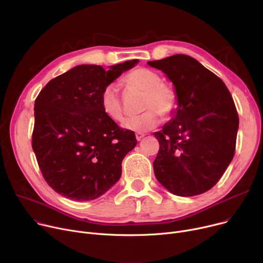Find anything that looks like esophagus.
<instances>
[{
  "label": "esophagus",
  "mask_w": 263,
  "mask_h": 263,
  "mask_svg": "<svg viewBox=\"0 0 263 263\" xmlns=\"http://www.w3.org/2000/svg\"><path fill=\"white\" fill-rule=\"evenodd\" d=\"M144 136H145V134H144V133H139V132L135 133V137H136V140H137V141H141Z\"/></svg>",
  "instance_id": "obj_1"
}]
</instances>
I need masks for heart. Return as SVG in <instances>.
<instances>
[{
    "label": "heart",
    "instance_id": "heart-1",
    "mask_svg": "<svg viewBox=\"0 0 263 263\" xmlns=\"http://www.w3.org/2000/svg\"><path fill=\"white\" fill-rule=\"evenodd\" d=\"M124 83L131 90L143 92L141 108L144 112L137 116L127 118L122 128L134 132H147L155 129L160 122V115L171 117L178 107L176 91L162 83L161 77L147 68L132 70ZM101 106L104 114L114 121L123 119V107L116 87L106 86L101 93Z\"/></svg>",
    "mask_w": 263,
    "mask_h": 263
}]
</instances>
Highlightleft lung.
<instances>
[{
  "label": "left lung",
  "mask_w": 263,
  "mask_h": 263,
  "mask_svg": "<svg viewBox=\"0 0 263 263\" xmlns=\"http://www.w3.org/2000/svg\"><path fill=\"white\" fill-rule=\"evenodd\" d=\"M149 66L174 84L178 107L154 135L158 181L177 196H195L214 186L233 159L239 117L225 83L198 61L176 54Z\"/></svg>",
  "instance_id": "left-lung-1"
}]
</instances>
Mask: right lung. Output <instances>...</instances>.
<instances>
[{
  "instance_id": "right-lung-1",
  "label": "right lung",
  "mask_w": 263,
  "mask_h": 263,
  "mask_svg": "<svg viewBox=\"0 0 263 263\" xmlns=\"http://www.w3.org/2000/svg\"><path fill=\"white\" fill-rule=\"evenodd\" d=\"M136 64L127 61L108 70L79 65L39 92L32 147L45 180L62 196L92 200L119 180L121 162L137 141L104 114L101 93Z\"/></svg>"
}]
</instances>
